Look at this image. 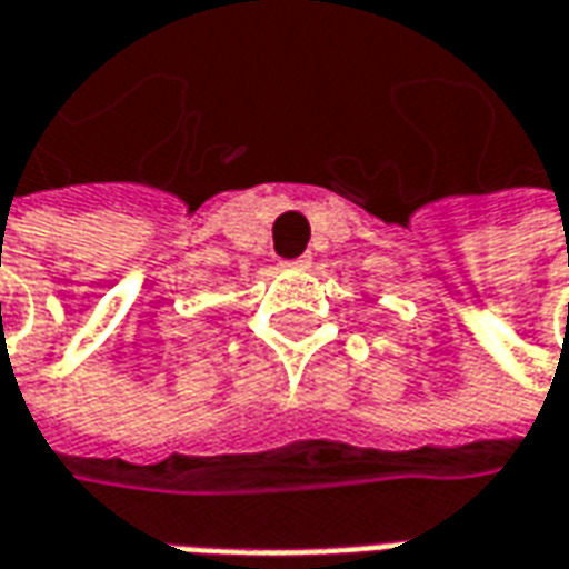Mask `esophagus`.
Masks as SVG:
<instances>
[{"mask_svg": "<svg viewBox=\"0 0 569 569\" xmlns=\"http://www.w3.org/2000/svg\"><path fill=\"white\" fill-rule=\"evenodd\" d=\"M286 268H308V259H296V261H286Z\"/></svg>", "mask_w": 569, "mask_h": 569, "instance_id": "34e87169", "label": "esophagus"}]
</instances>
